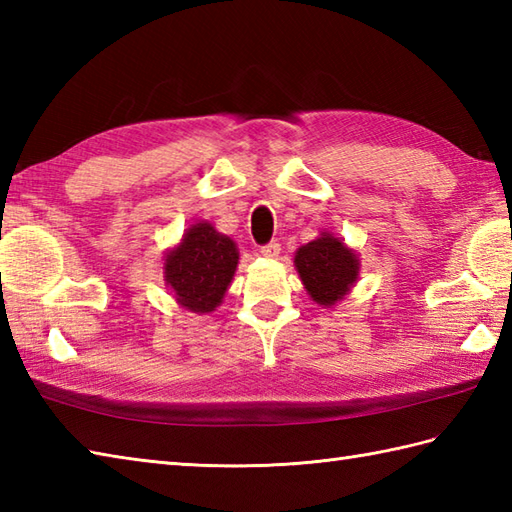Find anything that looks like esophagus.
Wrapping results in <instances>:
<instances>
[{
	"instance_id": "obj_1",
	"label": "esophagus",
	"mask_w": 512,
	"mask_h": 512,
	"mask_svg": "<svg viewBox=\"0 0 512 512\" xmlns=\"http://www.w3.org/2000/svg\"><path fill=\"white\" fill-rule=\"evenodd\" d=\"M259 253H262L264 257H279L281 244L277 242V239H273V242H268V244H264L262 248H259Z\"/></svg>"
}]
</instances>
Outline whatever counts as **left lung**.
I'll return each mask as SVG.
<instances>
[{"instance_id":"left-lung-1","label":"left lung","mask_w":512,"mask_h":512,"mask_svg":"<svg viewBox=\"0 0 512 512\" xmlns=\"http://www.w3.org/2000/svg\"><path fill=\"white\" fill-rule=\"evenodd\" d=\"M295 266L310 297L321 306H334L343 299L358 275L356 255L332 235H321L301 246L295 255Z\"/></svg>"}]
</instances>
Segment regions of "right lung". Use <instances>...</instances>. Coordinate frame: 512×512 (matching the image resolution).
Returning a JSON list of instances; mask_svg holds the SVG:
<instances>
[{"mask_svg": "<svg viewBox=\"0 0 512 512\" xmlns=\"http://www.w3.org/2000/svg\"><path fill=\"white\" fill-rule=\"evenodd\" d=\"M237 259L231 237L217 233L209 222L193 224L165 259L167 286L187 310L213 312L231 284Z\"/></svg>", "mask_w": 512, "mask_h": 512, "instance_id": "add662e5", "label": "right lung"}]
</instances>
